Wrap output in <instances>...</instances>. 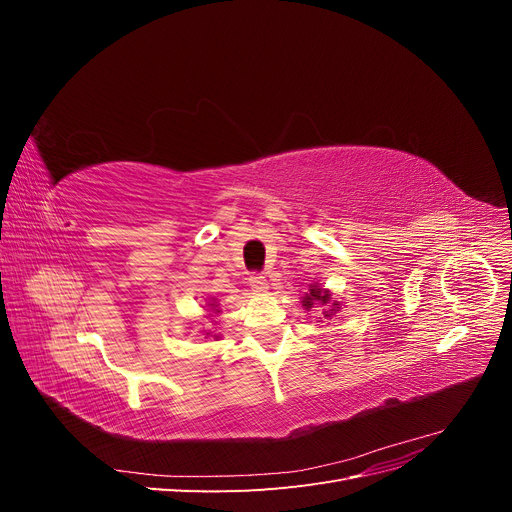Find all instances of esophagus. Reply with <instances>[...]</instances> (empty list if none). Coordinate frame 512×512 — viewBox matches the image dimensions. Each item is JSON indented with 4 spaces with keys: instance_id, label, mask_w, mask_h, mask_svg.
Masks as SVG:
<instances>
[{
    "instance_id": "obj_1",
    "label": "esophagus",
    "mask_w": 512,
    "mask_h": 512,
    "mask_svg": "<svg viewBox=\"0 0 512 512\" xmlns=\"http://www.w3.org/2000/svg\"><path fill=\"white\" fill-rule=\"evenodd\" d=\"M247 284H250V288L256 290V292L267 290V280H265V275H262V273H252L250 277H247Z\"/></svg>"
}]
</instances>
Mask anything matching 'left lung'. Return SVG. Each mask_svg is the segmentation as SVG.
Masks as SVG:
<instances>
[{
    "mask_svg": "<svg viewBox=\"0 0 512 512\" xmlns=\"http://www.w3.org/2000/svg\"><path fill=\"white\" fill-rule=\"evenodd\" d=\"M329 299H331V294L329 292H324V290H320V288H316V286H312L309 288V297L305 299V305L307 307H312L314 305V301H318V303H322V305H327L329 303ZM337 303H333V307H335ZM333 312L335 309H324V318H331L333 316Z\"/></svg>",
    "mask_w": 512,
    "mask_h": 512,
    "instance_id": "1",
    "label": "left lung"
}]
</instances>
